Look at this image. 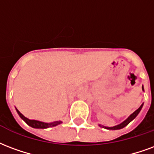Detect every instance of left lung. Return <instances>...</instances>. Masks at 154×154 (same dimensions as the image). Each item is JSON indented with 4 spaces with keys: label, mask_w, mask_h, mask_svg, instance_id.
I'll use <instances>...</instances> for the list:
<instances>
[{
    "label": "left lung",
    "mask_w": 154,
    "mask_h": 154,
    "mask_svg": "<svg viewBox=\"0 0 154 154\" xmlns=\"http://www.w3.org/2000/svg\"><path fill=\"white\" fill-rule=\"evenodd\" d=\"M143 90H144V88H143ZM142 107H143V104L139 108V109L136 110V111H135V112H133L131 116H130L129 118H127L126 121H124L122 123L119 124V125H118V126H112V127H105V128H107V129H109V130H118V129H122V128H123V127H125L126 126H127L128 124L131 122L134 118H135V117L137 116L138 114H139V112H140L141 109H142Z\"/></svg>",
    "instance_id": "left-lung-1"
}]
</instances>
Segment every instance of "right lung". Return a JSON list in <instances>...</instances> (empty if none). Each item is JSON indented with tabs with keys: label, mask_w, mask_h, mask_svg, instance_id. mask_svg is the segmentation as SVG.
<instances>
[{
	"label": "right lung",
	"mask_w": 154,
	"mask_h": 154,
	"mask_svg": "<svg viewBox=\"0 0 154 154\" xmlns=\"http://www.w3.org/2000/svg\"><path fill=\"white\" fill-rule=\"evenodd\" d=\"M17 112L19 113V115L20 116V118H22L23 120L26 123L28 124V126H32L33 128H42V129H44V128H49V127H52V126H55L59 124L62 123V122H51V123H45V122H39V121L36 120H30L28 118H25L24 116L19 112V110L16 109Z\"/></svg>",
	"instance_id": "add662e5"
}]
</instances>
